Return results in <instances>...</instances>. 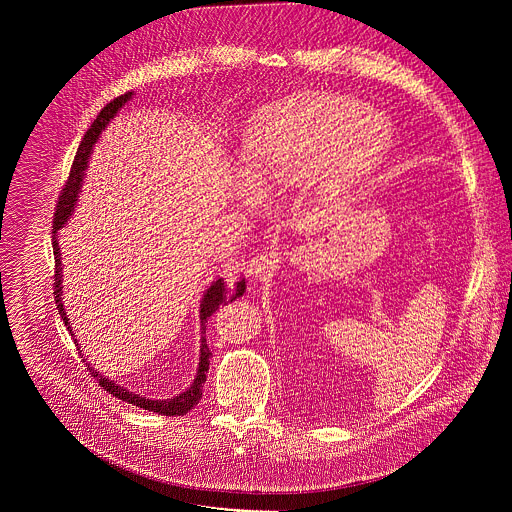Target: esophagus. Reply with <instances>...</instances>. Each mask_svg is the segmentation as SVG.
I'll use <instances>...</instances> for the list:
<instances>
[{
	"instance_id": "obj_1",
	"label": "esophagus",
	"mask_w": 512,
	"mask_h": 512,
	"mask_svg": "<svg viewBox=\"0 0 512 512\" xmlns=\"http://www.w3.org/2000/svg\"><path fill=\"white\" fill-rule=\"evenodd\" d=\"M281 253L279 251H267V253H259L249 261V273L255 279H269L281 265Z\"/></svg>"
}]
</instances>
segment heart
<instances>
[{"label": "heart", "mask_w": 512, "mask_h": 512, "mask_svg": "<svg viewBox=\"0 0 512 512\" xmlns=\"http://www.w3.org/2000/svg\"><path fill=\"white\" fill-rule=\"evenodd\" d=\"M391 143V121L367 103L314 95L261 109L245 135V156L273 184L302 182L322 164L332 178L352 182L373 170Z\"/></svg>", "instance_id": "heart-1"}]
</instances>
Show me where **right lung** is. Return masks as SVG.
Segmentation results:
<instances>
[{"instance_id":"right-lung-1","label":"right lung","mask_w":512,"mask_h":512,"mask_svg":"<svg viewBox=\"0 0 512 512\" xmlns=\"http://www.w3.org/2000/svg\"><path fill=\"white\" fill-rule=\"evenodd\" d=\"M133 93H125V95H119L117 99H113L111 103H107L101 113L97 115V119L93 121V125L89 127V131L85 133L79 150H77V156H75V162H72V168H70V174H68V180L60 192V198H58V204H56V212H54V221H52V249H54V300H56V308H58V314L60 318L64 320V326H68L70 330V322L66 318V312H64V306H62V263H60V247H58V231L68 223V218L72 216V212H75V206H77V200H79V192H81V186H83V178H85V170H87V162H89V156L93 152V145L97 143L101 131L107 127V123L117 115V111H121V107L131 99ZM245 277L239 279V281H227L223 277H218L216 281H212V285L204 291V298L200 302V330H202V338H200V362H198V371H196V379L194 383L180 395H176L174 399H145V397H139L123 387H119L115 381H109L105 379L103 375H99L93 367H89L91 375L99 379V385L111 393L113 397L125 401V403H131L135 407H141V409H148V411H154L158 415H168V417H174V415H186L194 405H198L200 397H202V385L206 381V373H208V364H210V356L212 352L208 350V344H206V320L221 308V306H227L229 302L241 298L245 294ZM70 336H75L70 330ZM79 346V344H77ZM83 362H87V358H83Z\"/></svg>"}]
</instances>
